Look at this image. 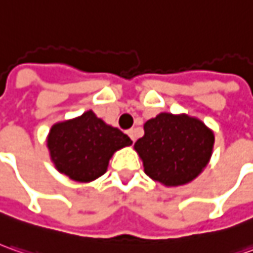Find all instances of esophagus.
I'll use <instances>...</instances> for the list:
<instances>
[{
    "label": "esophagus",
    "mask_w": 253,
    "mask_h": 253,
    "mask_svg": "<svg viewBox=\"0 0 253 253\" xmlns=\"http://www.w3.org/2000/svg\"><path fill=\"white\" fill-rule=\"evenodd\" d=\"M127 134L130 135V138H131L133 141H135V128H131V130H128V131H127Z\"/></svg>",
    "instance_id": "esophagus-1"
}]
</instances>
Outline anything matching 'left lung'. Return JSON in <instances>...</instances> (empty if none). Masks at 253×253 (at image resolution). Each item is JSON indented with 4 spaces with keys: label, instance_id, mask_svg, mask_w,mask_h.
Masks as SVG:
<instances>
[{
    "label": "left lung",
    "instance_id": "left-lung-1",
    "mask_svg": "<svg viewBox=\"0 0 253 253\" xmlns=\"http://www.w3.org/2000/svg\"><path fill=\"white\" fill-rule=\"evenodd\" d=\"M213 147V130L200 119L167 112L147 120L144 135L134 144L144 172L167 187L196 179L210 161Z\"/></svg>",
    "mask_w": 253,
    "mask_h": 253
}]
</instances>
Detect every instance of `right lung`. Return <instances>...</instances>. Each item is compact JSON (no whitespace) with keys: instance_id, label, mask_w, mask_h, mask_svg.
Here are the masks:
<instances>
[{"instance_id":"add662e5","label":"right lung","mask_w":253,"mask_h":253,"mask_svg":"<svg viewBox=\"0 0 253 253\" xmlns=\"http://www.w3.org/2000/svg\"><path fill=\"white\" fill-rule=\"evenodd\" d=\"M131 143L128 135L105 123L92 110L58 122L47 134L50 160L56 169L81 183L102 176L112 155Z\"/></svg>"}]
</instances>
